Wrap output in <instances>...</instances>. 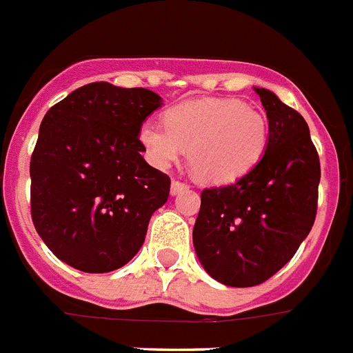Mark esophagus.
I'll return each mask as SVG.
<instances>
[{
  "label": "esophagus",
  "instance_id": "1",
  "mask_svg": "<svg viewBox=\"0 0 353 353\" xmlns=\"http://www.w3.org/2000/svg\"><path fill=\"white\" fill-rule=\"evenodd\" d=\"M185 189H189V185L188 183H183V182H180V180H173V182H171V194H179V192H182V191H185Z\"/></svg>",
  "mask_w": 353,
  "mask_h": 353
}]
</instances>
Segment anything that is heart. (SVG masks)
Masks as SVG:
<instances>
[{
    "instance_id": "b5f03b06",
    "label": "heart",
    "mask_w": 353,
    "mask_h": 353,
    "mask_svg": "<svg viewBox=\"0 0 353 353\" xmlns=\"http://www.w3.org/2000/svg\"><path fill=\"white\" fill-rule=\"evenodd\" d=\"M164 121H144L139 128V143L150 162L168 168L188 148L192 173L210 183L241 179L266 150V117L236 98L180 103L164 114Z\"/></svg>"
}]
</instances>
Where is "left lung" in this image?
Masks as SVG:
<instances>
[{"label":"left lung","mask_w":353,"mask_h":353,"mask_svg":"<svg viewBox=\"0 0 353 353\" xmlns=\"http://www.w3.org/2000/svg\"><path fill=\"white\" fill-rule=\"evenodd\" d=\"M255 92L270 126L266 152L230 185L203 189L192 228L201 266L230 288L263 284L288 264L318 209L320 157L305 119L275 92Z\"/></svg>","instance_id":"obj_1"}]
</instances>
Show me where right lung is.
Here are the masks:
<instances>
[{"instance_id": "right-lung-1", "label": "right lung", "mask_w": 353, "mask_h": 353, "mask_svg": "<svg viewBox=\"0 0 353 353\" xmlns=\"http://www.w3.org/2000/svg\"><path fill=\"white\" fill-rule=\"evenodd\" d=\"M162 98L87 83L50 108L30 161V205L48 248L74 270L108 273L141 250L171 180L143 159L139 128Z\"/></svg>"}]
</instances>
